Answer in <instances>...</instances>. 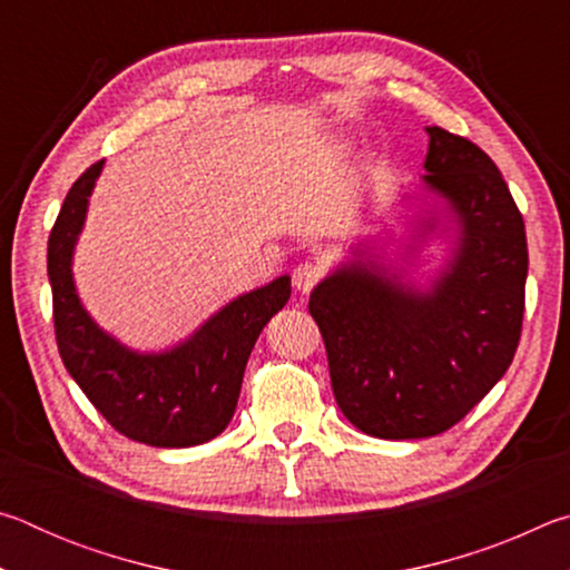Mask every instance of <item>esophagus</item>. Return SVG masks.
<instances>
[{
  "instance_id": "1",
  "label": "esophagus",
  "mask_w": 570,
  "mask_h": 570,
  "mask_svg": "<svg viewBox=\"0 0 570 570\" xmlns=\"http://www.w3.org/2000/svg\"><path fill=\"white\" fill-rule=\"evenodd\" d=\"M322 276H324V266L320 262H312V258H308V262H302L294 268L296 292L308 294L316 284L322 282Z\"/></svg>"
}]
</instances>
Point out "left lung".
<instances>
[{
	"mask_svg": "<svg viewBox=\"0 0 570 570\" xmlns=\"http://www.w3.org/2000/svg\"><path fill=\"white\" fill-rule=\"evenodd\" d=\"M424 190L445 200L458 246L430 292L350 262L314 288L334 400L382 440L432 438L458 424L513 362L525 308L523 216L488 153L432 125ZM438 216L422 220L432 230Z\"/></svg>",
	"mask_w": 570,
	"mask_h": 570,
	"instance_id": "8db88e82",
	"label": "left lung"
}]
</instances>
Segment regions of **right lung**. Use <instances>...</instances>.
<instances>
[{"label": "right lung", "instance_id": "right-lung-1", "mask_svg": "<svg viewBox=\"0 0 570 570\" xmlns=\"http://www.w3.org/2000/svg\"><path fill=\"white\" fill-rule=\"evenodd\" d=\"M102 163L72 183L47 240L57 350L72 380L120 435L150 448L200 445L234 417L250 350L268 320L286 306L292 278L278 276L234 298L168 352L140 354L122 346L90 320L72 282V250Z\"/></svg>", "mask_w": 570, "mask_h": 570}]
</instances>
